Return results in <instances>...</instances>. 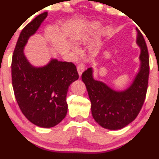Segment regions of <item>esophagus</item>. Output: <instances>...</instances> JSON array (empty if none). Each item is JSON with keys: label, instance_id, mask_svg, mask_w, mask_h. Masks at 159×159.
Segmentation results:
<instances>
[{"label": "esophagus", "instance_id": "obj_1", "mask_svg": "<svg viewBox=\"0 0 159 159\" xmlns=\"http://www.w3.org/2000/svg\"><path fill=\"white\" fill-rule=\"evenodd\" d=\"M77 71L80 76L82 75V72L84 71V65L83 63H80V64L77 65Z\"/></svg>", "mask_w": 159, "mask_h": 159}]
</instances>
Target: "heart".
I'll return each instance as SVG.
<instances>
[{
    "label": "heart",
    "instance_id": "1",
    "mask_svg": "<svg viewBox=\"0 0 159 159\" xmlns=\"http://www.w3.org/2000/svg\"><path fill=\"white\" fill-rule=\"evenodd\" d=\"M73 51L75 52V54H78L79 53V51H78V50L76 48H73Z\"/></svg>",
    "mask_w": 159,
    "mask_h": 159
}]
</instances>
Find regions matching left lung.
Masks as SVG:
<instances>
[{"mask_svg": "<svg viewBox=\"0 0 159 159\" xmlns=\"http://www.w3.org/2000/svg\"><path fill=\"white\" fill-rule=\"evenodd\" d=\"M137 43L141 48V67L133 83L127 90L116 92L93 78L92 68L82 75L91 102L93 118L101 127L119 129L134 121L140 113L146 96L150 72L149 55L146 43L139 30Z\"/></svg>", "mask_w": 159, "mask_h": 159, "instance_id": "obj_1", "label": "left lung"}]
</instances>
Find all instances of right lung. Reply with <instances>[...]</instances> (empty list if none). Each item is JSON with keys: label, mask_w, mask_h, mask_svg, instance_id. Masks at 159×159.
<instances>
[{"label": "right lung", "mask_w": 159, "mask_h": 159, "mask_svg": "<svg viewBox=\"0 0 159 159\" xmlns=\"http://www.w3.org/2000/svg\"><path fill=\"white\" fill-rule=\"evenodd\" d=\"M47 15V12L43 13L25 26L17 40L11 61L12 85L19 108L30 122L45 128L54 127L66 116L69 86L79 78L73 63L53 59L47 66L35 68L24 55L28 38Z\"/></svg>", "instance_id": "right-lung-1"}]
</instances>
